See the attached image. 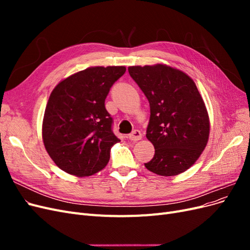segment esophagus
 <instances>
[{"mask_svg":"<svg viewBox=\"0 0 250 250\" xmlns=\"http://www.w3.org/2000/svg\"><path fill=\"white\" fill-rule=\"evenodd\" d=\"M127 138L131 141H134V142L139 141L142 139V133L140 130H133L130 134H128Z\"/></svg>","mask_w":250,"mask_h":250,"instance_id":"obj_1","label":"esophagus"}]
</instances>
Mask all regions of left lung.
<instances>
[{"mask_svg":"<svg viewBox=\"0 0 250 250\" xmlns=\"http://www.w3.org/2000/svg\"><path fill=\"white\" fill-rule=\"evenodd\" d=\"M128 72L150 105L146 137L155 153L145 167L162 176L178 175L198 160L208 140V115L198 88L168 65L129 66Z\"/></svg>","mask_w":250,"mask_h":250,"instance_id":"8db88e82","label":"left lung"}]
</instances>
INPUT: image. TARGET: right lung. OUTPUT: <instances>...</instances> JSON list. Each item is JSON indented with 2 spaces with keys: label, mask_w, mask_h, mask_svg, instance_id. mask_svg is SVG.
Segmentation results:
<instances>
[{
  "label": "right lung",
  "mask_w": 250,
  "mask_h": 250,
  "mask_svg": "<svg viewBox=\"0 0 250 250\" xmlns=\"http://www.w3.org/2000/svg\"><path fill=\"white\" fill-rule=\"evenodd\" d=\"M125 66H93L59 82L50 95L42 122L47 152L58 167L79 177L102 170L120 140L105 108L111 86Z\"/></svg>",
  "instance_id": "add662e5"
}]
</instances>
